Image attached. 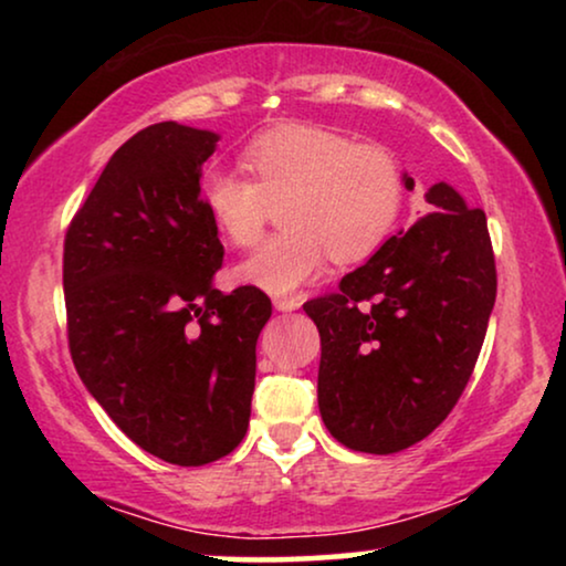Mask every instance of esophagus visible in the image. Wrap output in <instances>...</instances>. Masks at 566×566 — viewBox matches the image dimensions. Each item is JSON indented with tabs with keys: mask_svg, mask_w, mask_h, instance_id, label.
Instances as JSON below:
<instances>
[{
	"mask_svg": "<svg viewBox=\"0 0 566 566\" xmlns=\"http://www.w3.org/2000/svg\"><path fill=\"white\" fill-rule=\"evenodd\" d=\"M273 304H275L277 312H296V308L301 306V301H298V298H291V296H285V298H275Z\"/></svg>",
	"mask_w": 566,
	"mask_h": 566,
	"instance_id": "esophagus-1",
	"label": "esophagus"
}]
</instances>
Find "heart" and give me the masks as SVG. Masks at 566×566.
I'll list each match as a JSON object with an SVG mask.
<instances>
[{
	"label": "heart",
	"instance_id": "obj_1",
	"mask_svg": "<svg viewBox=\"0 0 566 566\" xmlns=\"http://www.w3.org/2000/svg\"><path fill=\"white\" fill-rule=\"evenodd\" d=\"M250 177L213 169L203 177L208 213L229 242H258L281 208L283 234L239 262V281L283 296L335 262H358L391 234L405 206V169L378 144H355L316 123H277L239 154Z\"/></svg>",
	"mask_w": 566,
	"mask_h": 566
}]
</instances>
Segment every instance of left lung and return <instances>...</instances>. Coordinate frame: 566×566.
I'll list each match as a JSON object with an SVG mask.
<instances>
[{"instance_id": "left-lung-1", "label": "left lung", "mask_w": 566, "mask_h": 566, "mask_svg": "<svg viewBox=\"0 0 566 566\" xmlns=\"http://www.w3.org/2000/svg\"><path fill=\"white\" fill-rule=\"evenodd\" d=\"M424 200L430 213L407 234L386 239L337 293L304 304L322 337V420L353 451L386 455L428 438L482 350L497 296L486 216L446 182Z\"/></svg>"}]
</instances>
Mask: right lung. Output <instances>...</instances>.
<instances>
[{"instance_id":"obj_1","label":"right lung","mask_w":566,"mask_h":566,"mask_svg":"<svg viewBox=\"0 0 566 566\" xmlns=\"http://www.w3.org/2000/svg\"><path fill=\"white\" fill-rule=\"evenodd\" d=\"M219 134L154 123L107 161L64 239L69 350L87 391L146 453L203 467L250 424L270 298L221 293L219 227L200 198Z\"/></svg>"}]
</instances>
